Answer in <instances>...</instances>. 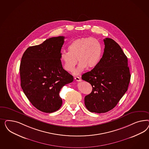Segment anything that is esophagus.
<instances>
[{
	"instance_id": "esophagus-1",
	"label": "esophagus",
	"mask_w": 149,
	"mask_h": 149,
	"mask_svg": "<svg viewBox=\"0 0 149 149\" xmlns=\"http://www.w3.org/2000/svg\"><path fill=\"white\" fill-rule=\"evenodd\" d=\"M74 79H75V80L76 81H78V82L81 81V78H80V77H74Z\"/></svg>"
}]
</instances>
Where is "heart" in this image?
Listing matches in <instances>:
<instances>
[{"instance_id": "1", "label": "heart", "mask_w": 149, "mask_h": 149, "mask_svg": "<svg viewBox=\"0 0 149 149\" xmlns=\"http://www.w3.org/2000/svg\"><path fill=\"white\" fill-rule=\"evenodd\" d=\"M68 51L61 53V60L68 72L74 70L78 60L79 64L74 72L75 75L79 74L86 68L92 69L97 67L103 54L101 43L92 37H83L73 41L69 45Z\"/></svg>"}]
</instances>
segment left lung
<instances>
[{
  "mask_svg": "<svg viewBox=\"0 0 149 149\" xmlns=\"http://www.w3.org/2000/svg\"><path fill=\"white\" fill-rule=\"evenodd\" d=\"M104 53L97 67L82 75L92 86L85 97L86 108L92 113H107L113 109L128 90L131 79L127 57L112 39H104Z\"/></svg>",
  "mask_w": 149,
  "mask_h": 149,
  "instance_id": "obj_1",
  "label": "left lung"
}]
</instances>
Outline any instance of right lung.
Instances as JSON below:
<instances>
[{"label":"right lung","mask_w":149,"mask_h":149,"mask_svg":"<svg viewBox=\"0 0 149 149\" xmlns=\"http://www.w3.org/2000/svg\"><path fill=\"white\" fill-rule=\"evenodd\" d=\"M64 39V36L52 37L40 45L30 46L21 58L22 89L32 105L44 113H53L61 108V89L74 80L61 61Z\"/></svg>","instance_id":"add662e5"}]
</instances>
